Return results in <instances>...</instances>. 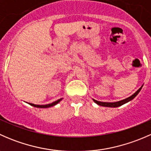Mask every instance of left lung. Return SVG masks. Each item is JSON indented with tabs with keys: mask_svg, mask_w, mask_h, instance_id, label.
<instances>
[{
	"mask_svg": "<svg viewBox=\"0 0 151 151\" xmlns=\"http://www.w3.org/2000/svg\"><path fill=\"white\" fill-rule=\"evenodd\" d=\"M142 88V86L140 88H139V90H138L137 91L136 93H134L133 94L132 96H131L130 97H129V98L126 99H123V100H121V101H117V102H101V101H96V100L95 99H93L94 101V102L96 103L97 104L100 105V106H107V107H118V106H121V105L126 104V103L129 102V101H131V100L133 99L134 98L135 96H136L137 95L138 93H139V91H141Z\"/></svg>",
	"mask_w": 151,
	"mask_h": 151,
	"instance_id": "left-lung-1",
	"label": "left lung"
}]
</instances>
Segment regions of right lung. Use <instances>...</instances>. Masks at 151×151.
Here are the masks:
<instances>
[{
    "label": "right lung",
    "instance_id": "1",
    "mask_svg": "<svg viewBox=\"0 0 151 151\" xmlns=\"http://www.w3.org/2000/svg\"><path fill=\"white\" fill-rule=\"evenodd\" d=\"M62 100V99H60L57 100V101H54V102L51 103V104H45V105H38V104H31V103H29V104L31 105V106H35V107H39V108H47V107H50V106H55V104H57L58 103L60 102V101Z\"/></svg>",
    "mask_w": 151,
    "mask_h": 151
}]
</instances>
